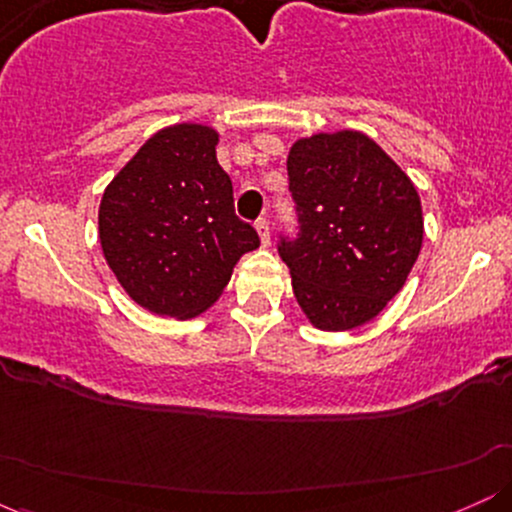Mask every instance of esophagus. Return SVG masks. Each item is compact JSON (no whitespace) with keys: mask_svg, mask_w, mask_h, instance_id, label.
<instances>
[{"mask_svg":"<svg viewBox=\"0 0 512 512\" xmlns=\"http://www.w3.org/2000/svg\"><path fill=\"white\" fill-rule=\"evenodd\" d=\"M255 228H257V236H260V243H262V248H267L269 245V240H272V233H269V223L264 221V219H260L255 223Z\"/></svg>","mask_w":512,"mask_h":512,"instance_id":"obj_1","label":"esophagus"}]
</instances>
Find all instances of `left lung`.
I'll list each match as a JSON object with an SVG mask.
<instances>
[{
  "label": "left lung",
  "instance_id": "obj_1",
  "mask_svg": "<svg viewBox=\"0 0 512 512\" xmlns=\"http://www.w3.org/2000/svg\"><path fill=\"white\" fill-rule=\"evenodd\" d=\"M301 238L279 255L310 325L349 332L402 291L424 243L409 175L356 129L296 139L286 158Z\"/></svg>",
  "mask_w": 512,
  "mask_h": 512
}]
</instances>
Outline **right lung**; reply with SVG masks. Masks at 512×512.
Segmentation results:
<instances>
[{
    "label": "right lung",
    "mask_w": 512,
    "mask_h": 512,
    "mask_svg": "<svg viewBox=\"0 0 512 512\" xmlns=\"http://www.w3.org/2000/svg\"><path fill=\"white\" fill-rule=\"evenodd\" d=\"M219 132L199 122L158 129L105 187L98 238L115 279L154 315L190 320L211 308L255 228L233 211L216 161Z\"/></svg>",
    "instance_id": "add662e5"
}]
</instances>
